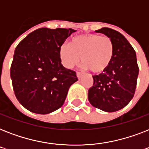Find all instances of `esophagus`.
Listing matches in <instances>:
<instances>
[{"label": "esophagus", "mask_w": 149, "mask_h": 149, "mask_svg": "<svg viewBox=\"0 0 149 149\" xmlns=\"http://www.w3.org/2000/svg\"><path fill=\"white\" fill-rule=\"evenodd\" d=\"M77 77H78V78H81L82 77V76H83V72H77Z\"/></svg>", "instance_id": "34e87169"}]
</instances>
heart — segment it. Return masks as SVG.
I'll use <instances>...</instances> for the list:
<instances>
[{
  "mask_svg": "<svg viewBox=\"0 0 149 149\" xmlns=\"http://www.w3.org/2000/svg\"><path fill=\"white\" fill-rule=\"evenodd\" d=\"M58 55L65 67L71 68L81 61L85 68L93 72H104L112 62L114 45L112 39L107 36L97 34H82L73 37L70 45L63 44Z\"/></svg>",
  "mask_w": 149,
  "mask_h": 149,
  "instance_id": "heart-1",
  "label": "heart"
}]
</instances>
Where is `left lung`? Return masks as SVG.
<instances>
[{
	"label": "left lung",
	"instance_id": "obj_1",
	"mask_svg": "<svg viewBox=\"0 0 149 149\" xmlns=\"http://www.w3.org/2000/svg\"><path fill=\"white\" fill-rule=\"evenodd\" d=\"M112 39L114 55L104 72L93 76L88 100L94 107L106 112L119 111L133 98L139 76L135 51L122 34L109 28L95 31Z\"/></svg>",
	"mask_w": 149,
	"mask_h": 149
}]
</instances>
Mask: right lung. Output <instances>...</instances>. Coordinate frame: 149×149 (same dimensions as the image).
<instances>
[{"mask_svg": "<svg viewBox=\"0 0 149 149\" xmlns=\"http://www.w3.org/2000/svg\"><path fill=\"white\" fill-rule=\"evenodd\" d=\"M75 31L42 28L17 45L10 74L15 97L27 110L46 114L63 106L70 86L78 78L75 71L62 65L58 50Z\"/></svg>", "mask_w": 149, "mask_h": 149, "instance_id": "obj_1", "label": "right lung"}]
</instances>
